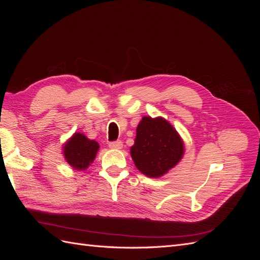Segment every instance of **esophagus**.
<instances>
[{
    "label": "esophagus",
    "mask_w": 260,
    "mask_h": 260,
    "mask_svg": "<svg viewBox=\"0 0 260 260\" xmlns=\"http://www.w3.org/2000/svg\"><path fill=\"white\" fill-rule=\"evenodd\" d=\"M109 147L115 148V149H119L122 147V142L121 141H114V142L109 143Z\"/></svg>",
    "instance_id": "34e87169"
}]
</instances>
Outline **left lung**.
<instances>
[{
  "mask_svg": "<svg viewBox=\"0 0 260 260\" xmlns=\"http://www.w3.org/2000/svg\"><path fill=\"white\" fill-rule=\"evenodd\" d=\"M184 145L175 128L164 118L143 117L137 128L131 156L137 168L147 177L158 178L175 167Z\"/></svg>",
  "mask_w": 260,
  "mask_h": 260,
  "instance_id": "obj_1",
  "label": "left lung"
}]
</instances>
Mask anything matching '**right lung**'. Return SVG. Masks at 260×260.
<instances>
[{"instance_id": "1", "label": "right lung", "mask_w": 260, "mask_h": 260, "mask_svg": "<svg viewBox=\"0 0 260 260\" xmlns=\"http://www.w3.org/2000/svg\"><path fill=\"white\" fill-rule=\"evenodd\" d=\"M99 143L89 140L81 133H75L64 146V155L67 162L75 169H85L95 158Z\"/></svg>"}]
</instances>
